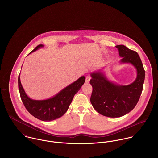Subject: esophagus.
Returning a JSON list of instances; mask_svg holds the SVG:
<instances>
[{"mask_svg":"<svg viewBox=\"0 0 158 158\" xmlns=\"http://www.w3.org/2000/svg\"><path fill=\"white\" fill-rule=\"evenodd\" d=\"M90 77H89V76H86V83H89V81H90Z\"/></svg>","mask_w":158,"mask_h":158,"instance_id":"esophagus-1","label":"esophagus"}]
</instances>
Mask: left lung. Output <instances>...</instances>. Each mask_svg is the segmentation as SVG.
Instances as JSON below:
<instances>
[{
  "instance_id": "left-lung-1",
  "label": "left lung",
  "mask_w": 158,
  "mask_h": 158,
  "mask_svg": "<svg viewBox=\"0 0 158 158\" xmlns=\"http://www.w3.org/2000/svg\"><path fill=\"white\" fill-rule=\"evenodd\" d=\"M115 47L122 57L120 63L133 64L137 70V77L131 84L122 86L108 80L102 72L90 73L91 104L98 113L109 117H119L134 109L142 92L145 80V70L138 53L125 45Z\"/></svg>"
}]
</instances>
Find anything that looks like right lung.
Returning <instances> with one entry per match:
<instances>
[{"instance_id":"right-lung-1","label":"right lung","mask_w":158,"mask_h":158,"mask_svg":"<svg viewBox=\"0 0 158 158\" xmlns=\"http://www.w3.org/2000/svg\"><path fill=\"white\" fill-rule=\"evenodd\" d=\"M42 47V44L38 45L30 53ZM85 78L84 76L81 77L54 97L44 100H32L27 95L21 83L20 74L18 77V87L21 100L27 110L38 119L49 122L60 118L66 113L75 94L85 83Z\"/></svg>"}]
</instances>
